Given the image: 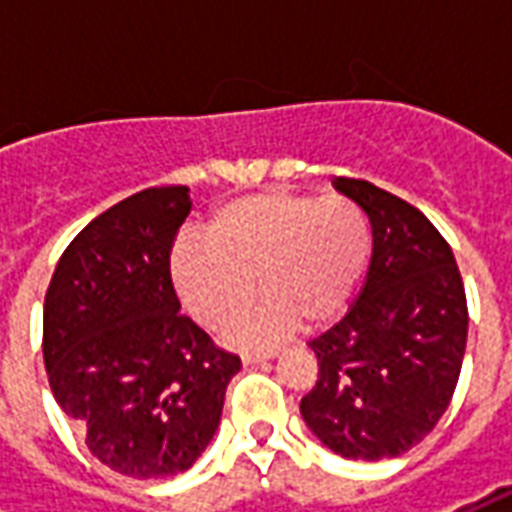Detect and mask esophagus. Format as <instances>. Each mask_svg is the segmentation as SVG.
Returning <instances> with one entry per match:
<instances>
[{"label": "esophagus", "mask_w": 512, "mask_h": 512, "mask_svg": "<svg viewBox=\"0 0 512 512\" xmlns=\"http://www.w3.org/2000/svg\"><path fill=\"white\" fill-rule=\"evenodd\" d=\"M277 356V348H268V351H246L241 359L244 365H257V362H266V359H274Z\"/></svg>", "instance_id": "esophagus-1"}]
</instances>
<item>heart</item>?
Masks as SVG:
<instances>
[{
    "instance_id": "obj_1",
    "label": "heart",
    "mask_w": 512,
    "mask_h": 512,
    "mask_svg": "<svg viewBox=\"0 0 512 512\" xmlns=\"http://www.w3.org/2000/svg\"><path fill=\"white\" fill-rule=\"evenodd\" d=\"M370 257L373 224L354 200L271 189L224 202L205 235H180L172 282L191 318L208 329L237 318L260 284L264 301L230 326L235 343L260 345L299 318L318 326L340 315Z\"/></svg>"
}]
</instances>
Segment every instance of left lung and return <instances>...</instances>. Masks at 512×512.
<instances>
[{
	"mask_svg": "<svg viewBox=\"0 0 512 512\" xmlns=\"http://www.w3.org/2000/svg\"><path fill=\"white\" fill-rule=\"evenodd\" d=\"M334 186L370 216L373 260L343 321L310 340L318 381L301 397V417L343 458H397L450 406L469 332L466 290L425 213L367 180Z\"/></svg>",
	"mask_w": 512,
	"mask_h": 512,
	"instance_id": "left-lung-1",
	"label": "left lung"
}]
</instances>
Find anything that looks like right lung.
<instances>
[{"label": "right lung", "mask_w": 512, "mask_h": 512, "mask_svg": "<svg viewBox=\"0 0 512 512\" xmlns=\"http://www.w3.org/2000/svg\"><path fill=\"white\" fill-rule=\"evenodd\" d=\"M186 186L136 191L62 252L43 304L51 392L98 461L134 480L186 472L208 447L241 359L213 343L169 277Z\"/></svg>", "instance_id": "1"}]
</instances>
